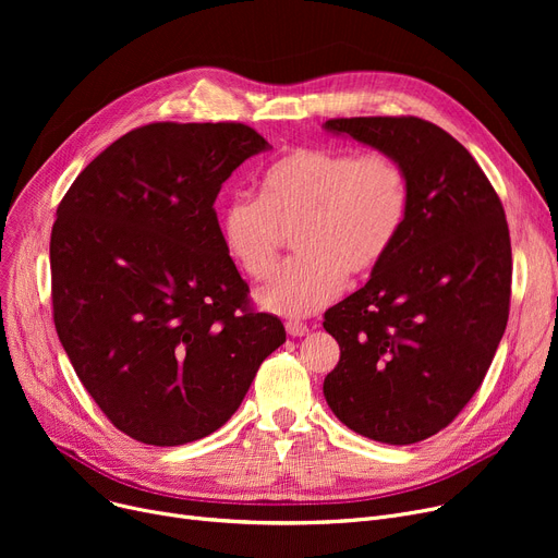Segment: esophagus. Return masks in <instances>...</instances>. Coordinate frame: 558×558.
I'll list each match as a JSON object with an SVG mask.
<instances>
[{
	"instance_id": "obj_1",
	"label": "esophagus",
	"mask_w": 558,
	"mask_h": 558,
	"mask_svg": "<svg viewBox=\"0 0 558 558\" xmlns=\"http://www.w3.org/2000/svg\"><path fill=\"white\" fill-rule=\"evenodd\" d=\"M284 328H287V332H289L291 337H303V335L310 332V326L303 324V320H287Z\"/></svg>"
}]
</instances>
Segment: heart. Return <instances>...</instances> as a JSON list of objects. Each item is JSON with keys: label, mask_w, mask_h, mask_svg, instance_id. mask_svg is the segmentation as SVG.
Listing matches in <instances>:
<instances>
[{"label": "heart", "mask_w": 558, "mask_h": 558, "mask_svg": "<svg viewBox=\"0 0 558 558\" xmlns=\"http://www.w3.org/2000/svg\"><path fill=\"white\" fill-rule=\"evenodd\" d=\"M409 213L402 165L385 154L299 146L267 167L259 196L240 194L221 210V240L253 280L269 278L294 232L296 257L284 262L259 303L284 316L326 307L348 278H366L387 259Z\"/></svg>", "instance_id": "1"}]
</instances>
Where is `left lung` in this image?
<instances>
[{
	"label": "left lung",
	"instance_id": "obj_1",
	"mask_svg": "<svg viewBox=\"0 0 558 558\" xmlns=\"http://www.w3.org/2000/svg\"><path fill=\"white\" fill-rule=\"evenodd\" d=\"M326 129L402 165L409 213L371 280L326 312L341 357L324 396L353 432L418 444L459 416L505 335L511 240L502 201L465 146L421 117H341Z\"/></svg>",
	"mask_w": 558,
	"mask_h": 558
}]
</instances>
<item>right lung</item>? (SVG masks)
Segmentation results:
<instances>
[{
	"label": "right lung",
	"instance_id": "obj_1",
	"mask_svg": "<svg viewBox=\"0 0 558 558\" xmlns=\"http://www.w3.org/2000/svg\"><path fill=\"white\" fill-rule=\"evenodd\" d=\"M269 142L240 122H156L114 140L51 228L53 326L106 418L146 446L219 429L284 343L255 312L215 201Z\"/></svg>",
	"mask_w": 558,
	"mask_h": 558
}]
</instances>
